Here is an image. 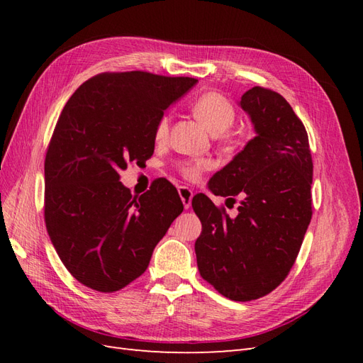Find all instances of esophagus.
Returning a JSON list of instances; mask_svg holds the SVG:
<instances>
[{
	"instance_id": "1",
	"label": "esophagus",
	"mask_w": 363,
	"mask_h": 363,
	"mask_svg": "<svg viewBox=\"0 0 363 363\" xmlns=\"http://www.w3.org/2000/svg\"><path fill=\"white\" fill-rule=\"evenodd\" d=\"M179 194H180V199H182V201H183L184 208H189V207H191V203H192V196H194L192 189L186 188V186H180V188H179Z\"/></svg>"
}]
</instances>
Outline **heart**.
Here are the masks:
<instances>
[{"mask_svg":"<svg viewBox=\"0 0 363 363\" xmlns=\"http://www.w3.org/2000/svg\"><path fill=\"white\" fill-rule=\"evenodd\" d=\"M192 111L199 118L203 125L213 135H221L233 125L236 119L235 106L230 103L228 98L218 92H206L196 98L192 104ZM169 131V116L164 115L159 119L155 130V139L163 142L168 138ZM212 168V163L208 160H188L179 164V171L186 180L196 182L200 180L201 174Z\"/></svg>","mask_w":363,"mask_h":363,"instance_id":"b5f03b06","label":"heart"}]
</instances>
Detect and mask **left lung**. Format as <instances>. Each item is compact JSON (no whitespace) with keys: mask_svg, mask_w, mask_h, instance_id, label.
I'll list each match as a JSON object with an SVG mask.
<instances>
[{"mask_svg":"<svg viewBox=\"0 0 363 363\" xmlns=\"http://www.w3.org/2000/svg\"><path fill=\"white\" fill-rule=\"evenodd\" d=\"M256 136L208 182L215 195H239L230 218L204 194L192 207L203 230L195 242L201 277L227 298L251 301L286 279L312 218L309 138L284 98L255 86L240 98Z\"/></svg>","mask_w":363,"mask_h":363,"instance_id":"left-lung-1","label":"left lung"}]
</instances>
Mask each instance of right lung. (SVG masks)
<instances>
[{"label":"right lung","mask_w":363,"mask_h":363,"mask_svg":"<svg viewBox=\"0 0 363 363\" xmlns=\"http://www.w3.org/2000/svg\"><path fill=\"white\" fill-rule=\"evenodd\" d=\"M196 82L103 72L65 104L45 157V224L63 265L84 286L115 292L142 276L183 212L168 180L133 196L119 171L152 156L159 119Z\"/></svg>","instance_id":"1"}]
</instances>
